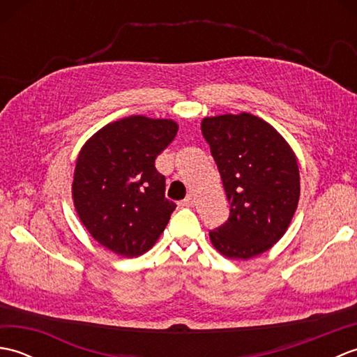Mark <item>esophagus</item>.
Listing matches in <instances>:
<instances>
[{"instance_id":"esophagus-1","label":"esophagus","mask_w":357,"mask_h":357,"mask_svg":"<svg viewBox=\"0 0 357 357\" xmlns=\"http://www.w3.org/2000/svg\"><path fill=\"white\" fill-rule=\"evenodd\" d=\"M181 206L183 207H193L195 206V198H193V195H188L187 198L181 202Z\"/></svg>"}]
</instances>
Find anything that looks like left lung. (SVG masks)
<instances>
[{
    "mask_svg": "<svg viewBox=\"0 0 357 357\" xmlns=\"http://www.w3.org/2000/svg\"><path fill=\"white\" fill-rule=\"evenodd\" d=\"M201 130L230 204L225 224L210 231L211 244L230 259L262 255L298 208V159L275 128L250 113L204 118Z\"/></svg>",
    "mask_w": 357,
    "mask_h": 357,
    "instance_id": "obj_1",
    "label": "left lung"
}]
</instances>
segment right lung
I'll use <instances>...</instances> for the list:
<instances>
[{
  "instance_id": "right-lung-1",
  "label": "right lung",
  "mask_w": 357,
  "mask_h": 357,
  "mask_svg": "<svg viewBox=\"0 0 357 357\" xmlns=\"http://www.w3.org/2000/svg\"><path fill=\"white\" fill-rule=\"evenodd\" d=\"M176 132L172 119L136 115L104 126L81 149L75 208L87 231L113 253H146L169 224L176 204L165 198V176L155 159Z\"/></svg>"
}]
</instances>
